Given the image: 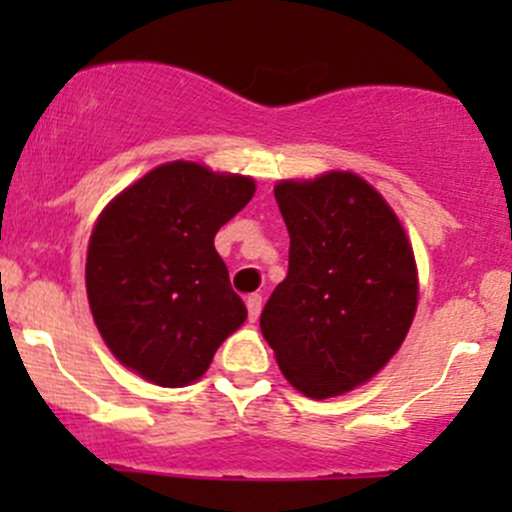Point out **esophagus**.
<instances>
[{"label": "esophagus", "instance_id": "1", "mask_svg": "<svg viewBox=\"0 0 512 512\" xmlns=\"http://www.w3.org/2000/svg\"><path fill=\"white\" fill-rule=\"evenodd\" d=\"M262 312V294H250L247 297V314H250V322H257Z\"/></svg>", "mask_w": 512, "mask_h": 512}]
</instances>
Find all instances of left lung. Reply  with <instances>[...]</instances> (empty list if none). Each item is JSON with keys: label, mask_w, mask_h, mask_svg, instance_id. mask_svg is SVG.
Returning a JSON list of instances; mask_svg holds the SVG:
<instances>
[{"label": "left lung", "mask_w": 512, "mask_h": 512, "mask_svg": "<svg viewBox=\"0 0 512 512\" xmlns=\"http://www.w3.org/2000/svg\"><path fill=\"white\" fill-rule=\"evenodd\" d=\"M289 270L260 317L282 374L309 399L369 381L399 352L418 302L414 250L384 198L354 173L282 180Z\"/></svg>", "instance_id": "1"}]
</instances>
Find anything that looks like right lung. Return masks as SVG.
I'll use <instances>...</instances> for the list:
<instances>
[{
	"mask_svg": "<svg viewBox=\"0 0 512 512\" xmlns=\"http://www.w3.org/2000/svg\"><path fill=\"white\" fill-rule=\"evenodd\" d=\"M252 195V178L173 160L106 205L91 232L86 292L123 366L158 386H188L245 322L213 240Z\"/></svg>",
	"mask_w": 512,
	"mask_h": 512,
	"instance_id": "1",
	"label": "right lung"
}]
</instances>
